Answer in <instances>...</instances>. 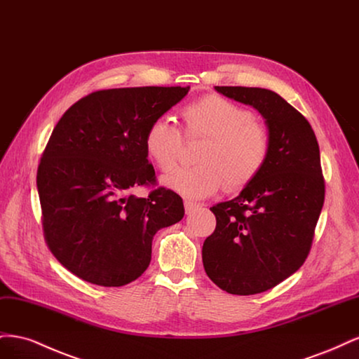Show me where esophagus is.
I'll return each mask as SVG.
<instances>
[{
	"label": "esophagus",
	"instance_id": "34e87169",
	"mask_svg": "<svg viewBox=\"0 0 359 359\" xmlns=\"http://www.w3.org/2000/svg\"><path fill=\"white\" fill-rule=\"evenodd\" d=\"M201 203H196V202H191V201H186L184 202V208H186V212L187 214H190V212H193L194 210H198V208H201Z\"/></svg>",
	"mask_w": 359,
	"mask_h": 359
}]
</instances>
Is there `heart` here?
<instances>
[{
	"mask_svg": "<svg viewBox=\"0 0 359 359\" xmlns=\"http://www.w3.org/2000/svg\"><path fill=\"white\" fill-rule=\"evenodd\" d=\"M184 139L202 137L194 160L196 166L181 168L163 180L165 186L186 198H205L224 184L240 190L266 165L271 136L247 107L226 97L208 94L184 104L180 111ZM182 137L166 118L151 121L144 136L148 158L163 172L177 165Z\"/></svg>",
	"mask_w": 359,
	"mask_h": 359,
	"instance_id": "b5f03b06",
	"label": "heart"
}]
</instances>
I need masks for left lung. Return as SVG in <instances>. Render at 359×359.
Returning a JSON list of instances; mask_svg holds the SVG:
<instances>
[{"label": "left lung", "instance_id": "1", "mask_svg": "<svg viewBox=\"0 0 359 359\" xmlns=\"http://www.w3.org/2000/svg\"><path fill=\"white\" fill-rule=\"evenodd\" d=\"M262 114L271 151L240 196L210 208L215 231L202 247L205 273L232 295L273 289L306 262L325 201L316 135L283 97L265 88L215 86Z\"/></svg>", "mask_w": 359, "mask_h": 359}]
</instances>
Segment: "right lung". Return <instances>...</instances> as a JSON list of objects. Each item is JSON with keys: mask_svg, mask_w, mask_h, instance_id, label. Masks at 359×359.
<instances>
[{"mask_svg": "<svg viewBox=\"0 0 359 359\" xmlns=\"http://www.w3.org/2000/svg\"><path fill=\"white\" fill-rule=\"evenodd\" d=\"M190 86L94 91L53 128L37 169L43 236L50 253L88 283L119 287L142 276L157 231L184 217L180 194L157 186L144 136Z\"/></svg>", "mask_w": 359, "mask_h": 359, "instance_id": "1", "label": "right lung"}]
</instances>
